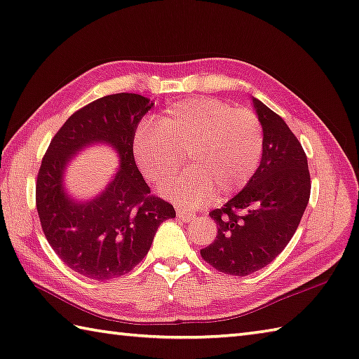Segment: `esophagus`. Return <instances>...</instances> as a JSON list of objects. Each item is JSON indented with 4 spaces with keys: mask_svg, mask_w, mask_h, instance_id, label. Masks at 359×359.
Here are the masks:
<instances>
[{
    "mask_svg": "<svg viewBox=\"0 0 359 359\" xmlns=\"http://www.w3.org/2000/svg\"><path fill=\"white\" fill-rule=\"evenodd\" d=\"M177 217L182 222H191L195 217V215L191 211H187V209L177 206Z\"/></svg>",
    "mask_w": 359,
    "mask_h": 359,
    "instance_id": "1",
    "label": "esophagus"
}]
</instances>
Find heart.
<instances>
[{
	"label": "heart",
	"mask_w": 359,
	"mask_h": 359,
	"mask_svg": "<svg viewBox=\"0 0 359 359\" xmlns=\"http://www.w3.org/2000/svg\"><path fill=\"white\" fill-rule=\"evenodd\" d=\"M264 136L256 114L214 98H187L164 109L156 125L140 126L134 156L145 177L164 184L186 162L187 170L162 189L197 208L217 189L228 197L245 187L259 165Z\"/></svg>",
	"instance_id": "b5f03b06"
}]
</instances>
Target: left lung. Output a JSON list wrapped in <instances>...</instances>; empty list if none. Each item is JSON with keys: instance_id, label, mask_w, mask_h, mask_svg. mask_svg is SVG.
<instances>
[{"instance_id": "1", "label": "left lung", "mask_w": 359, "mask_h": 359, "mask_svg": "<svg viewBox=\"0 0 359 359\" xmlns=\"http://www.w3.org/2000/svg\"><path fill=\"white\" fill-rule=\"evenodd\" d=\"M262 126L258 170L242 191L209 212L217 236L201 258L219 272L245 276L266 267L295 234L311 194L308 159L278 114L253 98Z\"/></svg>"}]
</instances>
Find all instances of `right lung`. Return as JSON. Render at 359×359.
Wrapping results in <instances>:
<instances>
[{
	"instance_id": "right-lung-1",
	"label": "right lung",
	"mask_w": 359,
	"mask_h": 359,
	"mask_svg": "<svg viewBox=\"0 0 359 359\" xmlns=\"http://www.w3.org/2000/svg\"><path fill=\"white\" fill-rule=\"evenodd\" d=\"M153 101L114 93L84 106L53 137L37 175L36 205L51 248L74 272L106 281L125 275L145 258L159 225L173 219L170 203L150 194L133 153L139 121ZM93 143L119 154L116 177L97 198L68 197L63 172L74 154Z\"/></svg>"
}]
</instances>
